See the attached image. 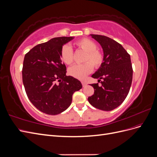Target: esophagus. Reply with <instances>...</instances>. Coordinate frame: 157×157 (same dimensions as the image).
I'll return each mask as SVG.
<instances>
[{
  "label": "esophagus",
  "mask_w": 157,
  "mask_h": 157,
  "mask_svg": "<svg viewBox=\"0 0 157 157\" xmlns=\"http://www.w3.org/2000/svg\"><path fill=\"white\" fill-rule=\"evenodd\" d=\"M82 84L83 86H85L86 85V82H84V81H82Z\"/></svg>",
  "instance_id": "obj_1"
}]
</instances>
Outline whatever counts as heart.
Instances as JSON below:
<instances>
[{"mask_svg":"<svg viewBox=\"0 0 157 157\" xmlns=\"http://www.w3.org/2000/svg\"><path fill=\"white\" fill-rule=\"evenodd\" d=\"M75 45L79 49L86 52L84 61H87L83 64H77L71 67L69 74L72 77L78 79H84L93 71V65L98 68L103 63V56L101 52L96 50L97 46L94 42L88 39H82L78 40ZM60 58L63 62L70 65L73 61V52L71 47L64 45L60 51Z\"/></svg>","mask_w":157,"mask_h":157,"instance_id":"1","label":"heart"}]
</instances>
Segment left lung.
I'll use <instances>...</instances> for the list:
<instances>
[{
  "label": "left lung",
  "mask_w": 157,
  "mask_h": 157,
  "mask_svg": "<svg viewBox=\"0 0 157 157\" xmlns=\"http://www.w3.org/2000/svg\"><path fill=\"white\" fill-rule=\"evenodd\" d=\"M101 45L103 51V61L92 75L98 78V83L90 84L94 94L88 98L89 103L103 111H112L124 101L130 91L133 70L130 56L122 46L111 38L90 35Z\"/></svg>",
  "instance_id": "left-lung-1"
}]
</instances>
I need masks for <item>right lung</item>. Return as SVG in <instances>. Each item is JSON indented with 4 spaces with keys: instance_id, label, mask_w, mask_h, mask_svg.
Masks as SVG:
<instances>
[{
    "instance_id": "1",
    "label": "right lung",
    "mask_w": 157,
    "mask_h": 157,
    "mask_svg": "<svg viewBox=\"0 0 157 157\" xmlns=\"http://www.w3.org/2000/svg\"><path fill=\"white\" fill-rule=\"evenodd\" d=\"M73 36L56 37L39 44L27 53L23 60L22 79L27 97L37 109L58 115L72 102L75 92L82 87L79 80L66 75L60 51Z\"/></svg>"
}]
</instances>
